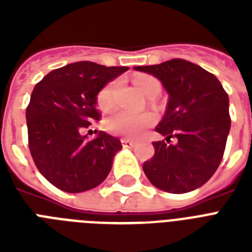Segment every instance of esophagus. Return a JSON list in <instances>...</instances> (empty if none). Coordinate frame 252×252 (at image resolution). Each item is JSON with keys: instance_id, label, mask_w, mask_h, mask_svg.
Segmentation results:
<instances>
[{"instance_id": "obj_1", "label": "esophagus", "mask_w": 252, "mask_h": 252, "mask_svg": "<svg viewBox=\"0 0 252 252\" xmlns=\"http://www.w3.org/2000/svg\"><path fill=\"white\" fill-rule=\"evenodd\" d=\"M122 144L124 148H133L136 145V142L132 141V140H128V138H122Z\"/></svg>"}]
</instances>
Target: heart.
I'll use <instances>...</instances> for the list:
<instances>
[{
  "instance_id": "heart-1",
  "label": "heart",
  "mask_w": 252,
  "mask_h": 252,
  "mask_svg": "<svg viewBox=\"0 0 252 252\" xmlns=\"http://www.w3.org/2000/svg\"><path fill=\"white\" fill-rule=\"evenodd\" d=\"M134 86L141 91L148 98L152 95H157L161 91V84L157 78L148 74L136 76L133 80ZM119 90V81L108 82L103 86L96 95V104L103 112H110L116 106V94ZM156 122V115L150 111L144 112H128V111H119L106 119L104 126L111 133L123 134L126 137H137L148 128L153 126Z\"/></svg>"
}]
</instances>
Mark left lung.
<instances>
[{
    "label": "left lung",
    "mask_w": 252,
    "mask_h": 252,
    "mask_svg": "<svg viewBox=\"0 0 252 252\" xmlns=\"http://www.w3.org/2000/svg\"><path fill=\"white\" fill-rule=\"evenodd\" d=\"M161 81L167 110L156 128L166 141H154L156 153L144 172L156 187L170 193L193 191L211 179L221 163L229 130V96L216 76L183 59L136 66ZM171 138L176 144H170Z\"/></svg>",
    "instance_id": "8db88e82"
}]
</instances>
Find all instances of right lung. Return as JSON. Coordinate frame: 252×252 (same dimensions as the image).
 <instances>
[{
  "mask_svg": "<svg viewBox=\"0 0 252 252\" xmlns=\"http://www.w3.org/2000/svg\"><path fill=\"white\" fill-rule=\"evenodd\" d=\"M128 69L80 61L55 69L33 87L26 108L30 153L61 191H87L108 175L122 142L104 132L89 140L85 132L102 116L95 106L100 89Z\"/></svg>",
  "mask_w": 252,
  "mask_h": 252,
  "instance_id": "add662e5",
  "label": "right lung"
}]
</instances>
